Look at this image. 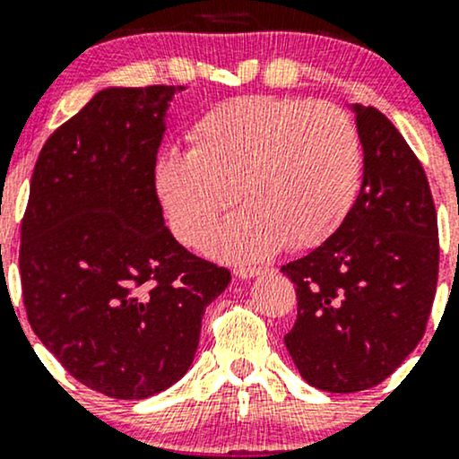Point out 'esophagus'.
Wrapping results in <instances>:
<instances>
[{"instance_id":"34e87169","label":"esophagus","mask_w":459,"mask_h":459,"mask_svg":"<svg viewBox=\"0 0 459 459\" xmlns=\"http://www.w3.org/2000/svg\"><path fill=\"white\" fill-rule=\"evenodd\" d=\"M265 272V267H256V265H246V267H237L235 270V276L241 278V281H247V278H255V276H261V273Z\"/></svg>"}]
</instances>
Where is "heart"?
<instances>
[{
  "label": "heart",
  "instance_id": "heart-1",
  "mask_svg": "<svg viewBox=\"0 0 459 459\" xmlns=\"http://www.w3.org/2000/svg\"><path fill=\"white\" fill-rule=\"evenodd\" d=\"M189 151L157 157L152 181L172 230L196 247L239 196L209 252L235 261L319 246L339 229L360 181L354 120L332 103L237 97L187 131Z\"/></svg>",
  "mask_w": 459,
  "mask_h": 459
}]
</instances>
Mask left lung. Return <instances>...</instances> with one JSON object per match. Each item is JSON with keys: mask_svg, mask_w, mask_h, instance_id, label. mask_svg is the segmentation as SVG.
Here are the masks:
<instances>
[{"mask_svg": "<svg viewBox=\"0 0 459 459\" xmlns=\"http://www.w3.org/2000/svg\"><path fill=\"white\" fill-rule=\"evenodd\" d=\"M351 109L365 152L360 194L324 244L281 270L298 296L284 345L299 376L328 393L386 380L423 339L438 282V220L423 166L382 112Z\"/></svg>", "mask_w": 459, "mask_h": 459, "instance_id": "8db88e82", "label": "left lung"}]
</instances>
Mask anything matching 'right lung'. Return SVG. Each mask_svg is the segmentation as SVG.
<instances>
[{
  "label": "right lung",
  "instance_id": "obj_1",
  "mask_svg": "<svg viewBox=\"0 0 459 459\" xmlns=\"http://www.w3.org/2000/svg\"><path fill=\"white\" fill-rule=\"evenodd\" d=\"M183 88H105L40 151L21 222L28 321L75 380L146 399L181 380L230 272L163 224L152 170Z\"/></svg>",
  "mask_w": 459,
  "mask_h": 459
}]
</instances>
